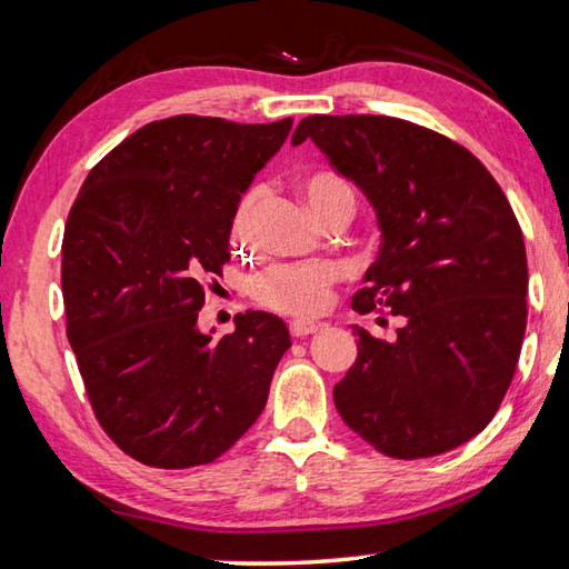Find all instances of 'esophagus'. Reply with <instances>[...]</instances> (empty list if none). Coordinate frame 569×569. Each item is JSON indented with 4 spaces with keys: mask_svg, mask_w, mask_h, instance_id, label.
I'll return each mask as SVG.
<instances>
[{
    "mask_svg": "<svg viewBox=\"0 0 569 569\" xmlns=\"http://www.w3.org/2000/svg\"><path fill=\"white\" fill-rule=\"evenodd\" d=\"M321 329L323 323H313V321H291V326H288V331H291L293 339H303V336H311Z\"/></svg>",
    "mask_w": 569,
    "mask_h": 569,
    "instance_id": "1",
    "label": "esophagus"
}]
</instances>
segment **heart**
<instances>
[{
	"label": "heart",
	"mask_w": 569,
	"mask_h": 569,
	"mask_svg": "<svg viewBox=\"0 0 569 569\" xmlns=\"http://www.w3.org/2000/svg\"><path fill=\"white\" fill-rule=\"evenodd\" d=\"M301 190L316 218H326L333 210L353 208V192L349 182L333 172H313L301 180ZM263 190L250 188L240 196L230 218V240L246 246L253 233V218L261 206ZM341 266L333 261L313 263H276L253 278V298L271 311L286 316H316L331 306L333 286L341 281Z\"/></svg>",
	"instance_id": "1"
}]
</instances>
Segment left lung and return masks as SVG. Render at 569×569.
Wrapping results in <instances>:
<instances>
[{
	"label": "left lung",
	"instance_id": "left-lung-1",
	"mask_svg": "<svg viewBox=\"0 0 569 569\" xmlns=\"http://www.w3.org/2000/svg\"><path fill=\"white\" fill-rule=\"evenodd\" d=\"M311 138L377 210L379 258L351 308L401 316L397 339L353 326L359 356L333 387L346 427L387 457L477 437L512 383L527 326L525 238L502 188L459 142L387 114H311Z\"/></svg>",
	"mask_w": 569,
	"mask_h": 569
}]
</instances>
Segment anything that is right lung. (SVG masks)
Wrapping results in <instances>:
<instances>
[{
	"label": "right lung",
	"instance_id": "add662e5",
	"mask_svg": "<svg viewBox=\"0 0 569 569\" xmlns=\"http://www.w3.org/2000/svg\"><path fill=\"white\" fill-rule=\"evenodd\" d=\"M293 120L176 114L110 150L82 182L62 238L67 339L94 417L158 469L216 461L253 427L291 346L273 313L198 329L203 281L230 261V218Z\"/></svg>",
	"mask_w": 569,
	"mask_h": 569
}]
</instances>
